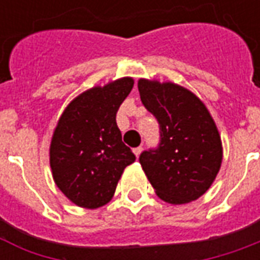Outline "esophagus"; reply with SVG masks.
<instances>
[{
    "label": "esophagus",
    "mask_w": 260,
    "mask_h": 260,
    "mask_svg": "<svg viewBox=\"0 0 260 260\" xmlns=\"http://www.w3.org/2000/svg\"><path fill=\"white\" fill-rule=\"evenodd\" d=\"M134 153H135L136 157H139V154H141V153H142V146L135 147V149H134Z\"/></svg>",
    "instance_id": "esophagus-1"
}]
</instances>
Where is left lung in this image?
<instances>
[{
	"label": "left lung",
	"instance_id": "8db88e82",
	"mask_svg": "<svg viewBox=\"0 0 260 260\" xmlns=\"http://www.w3.org/2000/svg\"><path fill=\"white\" fill-rule=\"evenodd\" d=\"M142 104L158 122L157 147L143 150L139 163L160 199L182 205L212 185L221 158L214 121L198 97L174 83L138 82Z\"/></svg>",
	"mask_w": 260,
	"mask_h": 260
}]
</instances>
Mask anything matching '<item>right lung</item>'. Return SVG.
Returning <instances> with one entry per match:
<instances>
[{
    "instance_id": "obj_1",
    "label": "right lung",
    "mask_w": 260,
    "mask_h": 260,
    "mask_svg": "<svg viewBox=\"0 0 260 260\" xmlns=\"http://www.w3.org/2000/svg\"><path fill=\"white\" fill-rule=\"evenodd\" d=\"M132 87L134 80L124 78L82 93L65 108L54 131L50 147L54 181L78 206L106 205L125 167L136 160L115 121Z\"/></svg>"
}]
</instances>
